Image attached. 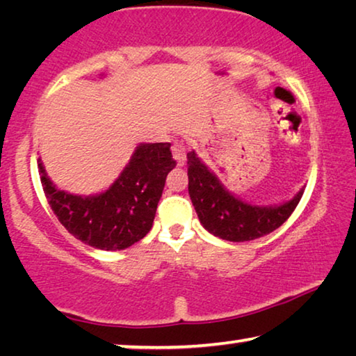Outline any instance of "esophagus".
Masks as SVG:
<instances>
[{
	"label": "esophagus",
	"instance_id": "obj_1",
	"mask_svg": "<svg viewBox=\"0 0 356 356\" xmlns=\"http://www.w3.org/2000/svg\"><path fill=\"white\" fill-rule=\"evenodd\" d=\"M172 156L174 160L177 161L179 166L185 165L186 161V149H185V144L180 143V141H176L172 144Z\"/></svg>",
	"mask_w": 356,
	"mask_h": 356
}]
</instances>
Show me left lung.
Segmentation results:
<instances>
[{
	"label": "left lung",
	"instance_id": "left-lung-1",
	"mask_svg": "<svg viewBox=\"0 0 356 356\" xmlns=\"http://www.w3.org/2000/svg\"><path fill=\"white\" fill-rule=\"evenodd\" d=\"M188 193L201 225L215 237L229 242H248L278 229L303 196V188L280 206H254L225 188L220 179L202 163L195 150L186 154Z\"/></svg>",
	"mask_w": 356,
	"mask_h": 356
}]
</instances>
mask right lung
I'll return each mask as SVG.
<instances>
[{"label":"right lung","instance_id":"right-lung-1","mask_svg":"<svg viewBox=\"0 0 356 356\" xmlns=\"http://www.w3.org/2000/svg\"><path fill=\"white\" fill-rule=\"evenodd\" d=\"M170 143L140 144L110 188L92 196L59 190L38 160L47 201L61 225L92 248L125 250L152 227L166 176L176 161Z\"/></svg>","mask_w":356,"mask_h":356}]
</instances>
